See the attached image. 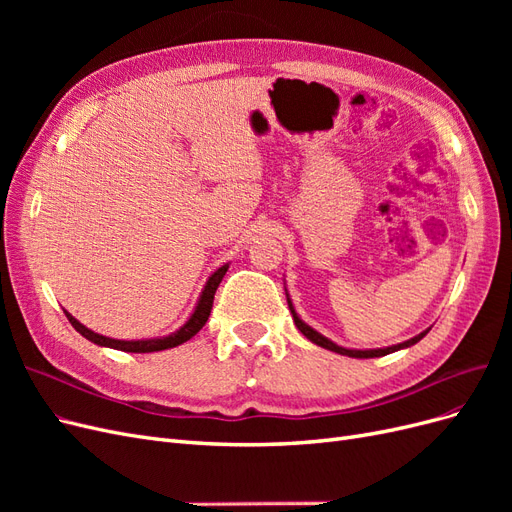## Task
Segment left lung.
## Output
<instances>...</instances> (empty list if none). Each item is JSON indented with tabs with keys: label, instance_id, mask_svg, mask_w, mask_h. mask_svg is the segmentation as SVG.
Here are the masks:
<instances>
[{
	"label": "left lung",
	"instance_id": "8db88e82",
	"mask_svg": "<svg viewBox=\"0 0 512 512\" xmlns=\"http://www.w3.org/2000/svg\"><path fill=\"white\" fill-rule=\"evenodd\" d=\"M284 290H286V286H284ZM286 301H288V307H290V314H292V320H294V324H297V329H299V331H301V333H303V335L309 339V342L316 344V346H320V348H324V350H331V352L344 354V356H352V359H374V356H384V354H391V352H397V350L410 348V346H414V344L421 342V339H423V337L429 333V329H427V331H423V333H418V335H414V337L406 339V342L395 344V346H386V348H369V350H359V348H344V346H337L335 342H331L329 337H324L322 333H318L316 329L309 327V324H307L305 320H301V316L297 314V309H294V305H292V299H290L288 290H286Z\"/></svg>",
	"mask_w": 512,
	"mask_h": 512
}]
</instances>
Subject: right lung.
<instances>
[{
	"label": "right lung",
	"mask_w": 512,
	"mask_h": 512,
	"mask_svg": "<svg viewBox=\"0 0 512 512\" xmlns=\"http://www.w3.org/2000/svg\"><path fill=\"white\" fill-rule=\"evenodd\" d=\"M228 265L230 262H224L222 267L215 269L209 280L205 282L203 290H200V297L192 309L190 318L185 320L181 327L173 333H168L164 337H149V339H115V337H106V335H100L96 331L87 329L85 324H81L79 320H76L72 314L66 312L68 320L72 327L79 331L85 339H89V342H94L96 346H104V348H113V350H123V352H160V350H168V348H177L181 344L188 342V339H192L200 329L205 327V322L209 320V314H211V307H213V297H215V290H218L222 277L226 275L228 271Z\"/></svg>",
	"instance_id": "1"
}]
</instances>
